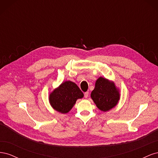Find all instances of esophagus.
I'll use <instances>...</instances> for the list:
<instances>
[{"instance_id": "34e87169", "label": "esophagus", "mask_w": 158, "mask_h": 158, "mask_svg": "<svg viewBox=\"0 0 158 158\" xmlns=\"http://www.w3.org/2000/svg\"><path fill=\"white\" fill-rule=\"evenodd\" d=\"M88 95H89V92H85L84 93V97H85V98H87L88 97Z\"/></svg>"}]
</instances>
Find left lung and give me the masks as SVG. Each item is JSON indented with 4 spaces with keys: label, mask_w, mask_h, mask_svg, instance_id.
Returning a JSON list of instances; mask_svg holds the SVG:
<instances>
[{
    "label": "left lung",
    "mask_w": 158,
    "mask_h": 158,
    "mask_svg": "<svg viewBox=\"0 0 158 158\" xmlns=\"http://www.w3.org/2000/svg\"><path fill=\"white\" fill-rule=\"evenodd\" d=\"M120 98V89L113 81L102 76L97 79L95 88L91 93V98L95 106L103 112L108 111L115 107Z\"/></svg>",
    "instance_id": "left-lung-1"
}]
</instances>
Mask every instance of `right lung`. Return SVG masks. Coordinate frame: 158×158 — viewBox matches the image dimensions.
<instances>
[{"mask_svg": "<svg viewBox=\"0 0 158 158\" xmlns=\"http://www.w3.org/2000/svg\"><path fill=\"white\" fill-rule=\"evenodd\" d=\"M84 94L74 82L66 80L49 94V102L52 108L60 113H68Z\"/></svg>", "mask_w": 158, "mask_h": 158, "instance_id": "add662e5", "label": "right lung"}]
</instances>
